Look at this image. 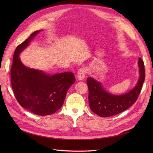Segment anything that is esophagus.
Wrapping results in <instances>:
<instances>
[{
	"label": "esophagus",
	"mask_w": 153,
	"mask_h": 153,
	"mask_svg": "<svg viewBox=\"0 0 153 153\" xmlns=\"http://www.w3.org/2000/svg\"><path fill=\"white\" fill-rule=\"evenodd\" d=\"M85 69L84 68H80L79 70L78 71L77 73V78L78 80H83L85 78Z\"/></svg>",
	"instance_id": "esophagus-1"
}]
</instances>
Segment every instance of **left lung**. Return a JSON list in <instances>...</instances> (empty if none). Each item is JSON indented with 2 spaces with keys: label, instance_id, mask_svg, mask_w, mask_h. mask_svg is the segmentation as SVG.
Segmentation results:
<instances>
[{
  "label": "left lung",
  "instance_id": "8db88e82",
  "mask_svg": "<svg viewBox=\"0 0 153 153\" xmlns=\"http://www.w3.org/2000/svg\"><path fill=\"white\" fill-rule=\"evenodd\" d=\"M138 66L140 76L137 84L131 90L121 95L110 93L103 89L100 82L93 78H87V84L89 88L88 98L90 108L92 112L103 117L113 116L126 110L136 102L146 77L144 64L141 58H138Z\"/></svg>",
  "mask_w": 153,
  "mask_h": 153
}]
</instances>
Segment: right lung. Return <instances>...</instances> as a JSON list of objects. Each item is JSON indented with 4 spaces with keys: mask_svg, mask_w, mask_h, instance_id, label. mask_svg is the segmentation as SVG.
Masks as SVG:
<instances>
[{
    "mask_svg": "<svg viewBox=\"0 0 153 153\" xmlns=\"http://www.w3.org/2000/svg\"><path fill=\"white\" fill-rule=\"evenodd\" d=\"M41 31L34 32L16 47L11 69V82L17 101L22 107L36 115H48L61 108L75 77L69 71L50 75L22 62L19 55Z\"/></svg>",
    "mask_w": 153,
    "mask_h": 153,
    "instance_id": "right-lung-1",
    "label": "right lung"
}]
</instances>
